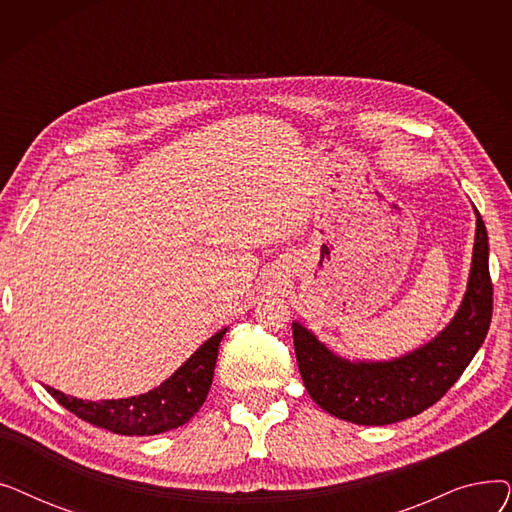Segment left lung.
I'll use <instances>...</instances> for the list:
<instances>
[{
	"instance_id": "1",
	"label": "left lung",
	"mask_w": 512,
	"mask_h": 512,
	"mask_svg": "<svg viewBox=\"0 0 512 512\" xmlns=\"http://www.w3.org/2000/svg\"><path fill=\"white\" fill-rule=\"evenodd\" d=\"M475 218L473 261L461 307L436 338L413 353L390 361H351L292 321L301 378L321 409L357 425H388L436 405L461 378L486 340L494 303L488 232L477 209Z\"/></svg>"
}]
</instances>
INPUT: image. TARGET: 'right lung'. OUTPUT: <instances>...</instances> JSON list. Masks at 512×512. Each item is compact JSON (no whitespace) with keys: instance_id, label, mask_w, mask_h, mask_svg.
I'll use <instances>...</instances> for the list:
<instances>
[{"instance_id":"obj_1","label":"right lung","mask_w":512,"mask_h":512,"mask_svg":"<svg viewBox=\"0 0 512 512\" xmlns=\"http://www.w3.org/2000/svg\"><path fill=\"white\" fill-rule=\"evenodd\" d=\"M228 328L215 332L157 388L118 400H83L56 388L45 390L78 419L120 436H155L170 432L201 409L211 388L220 342Z\"/></svg>"}]
</instances>
